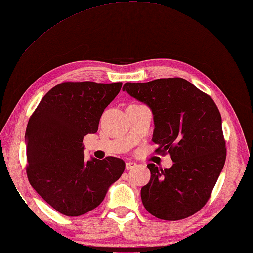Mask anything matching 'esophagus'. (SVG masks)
<instances>
[{
    "label": "esophagus",
    "instance_id": "esophagus-1",
    "mask_svg": "<svg viewBox=\"0 0 253 253\" xmlns=\"http://www.w3.org/2000/svg\"><path fill=\"white\" fill-rule=\"evenodd\" d=\"M136 166H137V164L133 163V162H127V163H126V169H127V170H131V169H133Z\"/></svg>",
    "mask_w": 253,
    "mask_h": 253
}]
</instances>
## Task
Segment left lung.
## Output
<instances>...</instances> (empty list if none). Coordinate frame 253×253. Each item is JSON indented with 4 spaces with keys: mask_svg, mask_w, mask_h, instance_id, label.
Returning a JSON list of instances; mask_svg holds the SVG:
<instances>
[{
    "mask_svg": "<svg viewBox=\"0 0 253 253\" xmlns=\"http://www.w3.org/2000/svg\"><path fill=\"white\" fill-rule=\"evenodd\" d=\"M123 90L152 110L155 152L169 153L173 162L165 169L148 165L151 179L141 189L144 208L166 221L196 213L208 202L226 158L218 107L181 78L125 83Z\"/></svg>",
    "mask_w": 253,
    "mask_h": 253,
    "instance_id": "1",
    "label": "left lung"
}]
</instances>
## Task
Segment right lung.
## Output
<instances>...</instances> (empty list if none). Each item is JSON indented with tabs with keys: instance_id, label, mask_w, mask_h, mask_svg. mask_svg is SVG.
I'll list each match as a JSON object with an SVG mask.
<instances>
[{
	"instance_id": "add662e5",
	"label": "right lung",
	"mask_w": 253,
	"mask_h": 253,
	"mask_svg": "<svg viewBox=\"0 0 253 253\" xmlns=\"http://www.w3.org/2000/svg\"><path fill=\"white\" fill-rule=\"evenodd\" d=\"M122 85L64 82L46 93L29 119L28 179L58 212L79 216L95 209L124 172L121 158L86 162L83 145L86 134L97 132L100 117Z\"/></svg>"
}]
</instances>
